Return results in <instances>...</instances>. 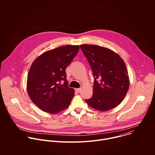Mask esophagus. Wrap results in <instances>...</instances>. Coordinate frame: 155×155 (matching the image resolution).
<instances>
[{
    "instance_id": "1",
    "label": "esophagus",
    "mask_w": 155,
    "mask_h": 155,
    "mask_svg": "<svg viewBox=\"0 0 155 155\" xmlns=\"http://www.w3.org/2000/svg\"><path fill=\"white\" fill-rule=\"evenodd\" d=\"M76 91H77L78 93H80L81 91V88H77V89L75 90Z\"/></svg>"
}]
</instances>
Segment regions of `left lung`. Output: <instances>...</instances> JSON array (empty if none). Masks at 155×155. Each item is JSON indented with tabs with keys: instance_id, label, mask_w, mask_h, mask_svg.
Here are the masks:
<instances>
[{
	"instance_id": "8db88e82",
	"label": "left lung",
	"mask_w": 155,
	"mask_h": 155,
	"mask_svg": "<svg viewBox=\"0 0 155 155\" xmlns=\"http://www.w3.org/2000/svg\"><path fill=\"white\" fill-rule=\"evenodd\" d=\"M94 78L93 94L85 100L90 107L102 112L117 107L126 96L129 78L123 59L115 51L96 45H80Z\"/></svg>"
}]
</instances>
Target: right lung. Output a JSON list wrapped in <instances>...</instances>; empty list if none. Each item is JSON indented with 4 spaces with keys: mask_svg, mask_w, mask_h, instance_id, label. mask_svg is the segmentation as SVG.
<instances>
[{
    "mask_svg": "<svg viewBox=\"0 0 155 155\" xmlns=\"http://www.w3.org/2000/svg\"><path fill=\"white\" fill-rule=\"evenodd\" d=\"M79 49V45H63L43 53L32 62L27 91L42 111L56 114L69 106L75 91L68 86L65 71Z\"/></svg>",
    "mask_w": 155,
    "mask_h": 155,
    "instance_id": "add662e5",
    "label": "right lung"
}]
</instances>
